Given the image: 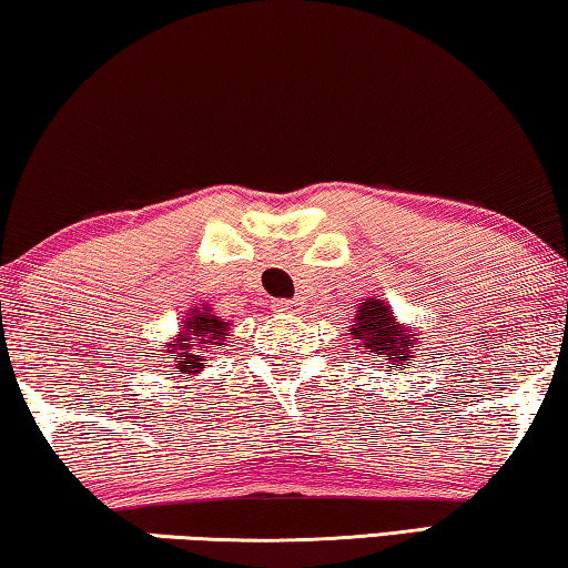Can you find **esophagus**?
Instances as JSON below:
<instances>
[{
	"mask_svg": "<svg viewBox=\"0 0 568 568\" xmlns=\"http://www.w3.org/2000/svg\"><path fill=\"white\" fill-rule=\"evenodd\" d=\"M300 300H278L276 304H274V310L278 312V314H294L296 310H300Z\"/></svg>",
	"mask_w": 568,
	"mask_h": 568,
	"instance_id": "1",
	"label": "esophagus"
}]
</instances>
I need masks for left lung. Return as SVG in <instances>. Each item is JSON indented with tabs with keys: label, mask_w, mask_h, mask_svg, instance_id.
Returning a JSON list of instances; mask_svg holds the SVG:
<instances>
[{
	"label": "left lung",
	"mask_w": 568,
	"mask_h": 568,
	"mask_svg": "<svg viewBox=\"0 0 568 568\" xmlns=\"http://www.w3.org/2000/svg\"><path fill=\"white\" fill-rule=\"evenodd\" d=\"M347 335H351L353 345L365 357H383L390 371H406L408 361L416 357L414 351H418V343H422V337H418L422 333L400 325L394 310L383 300H375V296L361 302L355 314V325H351Z\"/></svg>",
	"instance_id": "obj_1"
}]
</instances>
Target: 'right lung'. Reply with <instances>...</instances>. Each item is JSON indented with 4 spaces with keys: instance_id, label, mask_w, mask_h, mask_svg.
<instances>
[{
    "instance_id": "right-lung-1",
    "label": "right lung",
    "mask_w": 568,
    "mask_h": 568,
    "mask_svg": "<svg viewBox=\"0 0 568 568\" xmlns=\"http://www.w3.org/2000/svg\"><path fill=\"white\" fill-rule=\"evenodd\" d=\"M229 329H231L229 322L215 317L213 307H207V304H203V307H195L185 320H182L180 333L174 335L170 343H164L168 351H160V353L172 355V361H162V363H172V365H168L170 371H164V373L168 375L200 373L205 355L217 351V345H225ZM174 378H178V375H174Z\"/></svg>"
}]
</instances>
